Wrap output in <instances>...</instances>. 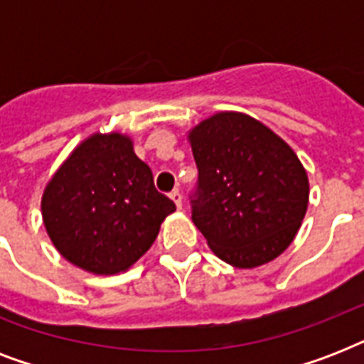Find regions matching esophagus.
Returning a JSON list of instances; mask_svg holds the SVG:
<instances>
[{
  "label": "esophagus",
  "instance_id": "34e87169",
  "mask_svg": "<svg viewBox=\"0 0 364 364\" xmlns=\"http://www.w3.org/2000/svg\"><path fill=\"white\" fill-rule=\"evenodd\" d=\"M170 198L176 202L177 208H181V205H183V194H181V191H179V188H173V191H171Z\"/></svg>",
  "mask_w": 364,
  "mask_h": 364
}]
</instances>
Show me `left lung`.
Returning <instances> with one entry per match:
<instances>
[{"mask_svg": "<svg viewBox=\"0 0 364 364\" xmlns=\"http://www.w3.org/2000/svg\"><path fill=\"white\" fill-rule=\"evenodd\" d=\"M188 141L198 168L193 223L211 251L236 268L279 257L294 240L310 196L293 149L243 113H217Z\"/></svg>", "mask_w": 364, "mask_h": 364, "instance_id": "left-lung-1", "label": "left lung"}]
</instances>
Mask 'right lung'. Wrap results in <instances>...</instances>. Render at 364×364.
Here are the masks:
<instances>
[{
    "label": "right lung",
    "instance_id": "obj_1",
    "mask_svg": "<svg viewBox=\"0 0 364 364\" xmlns=\"http://www.w3.org/2000/svg\"><path fill=\"white\" fill-rule=\"evenodd\" d=\"M41 210L64 259L92 274H117L153 245L176 204L156 191L130 137L96 134L48 181Z\"/></svg>",
    "mask_w": 364,
    "mask_h": 364
}]
</instances>
